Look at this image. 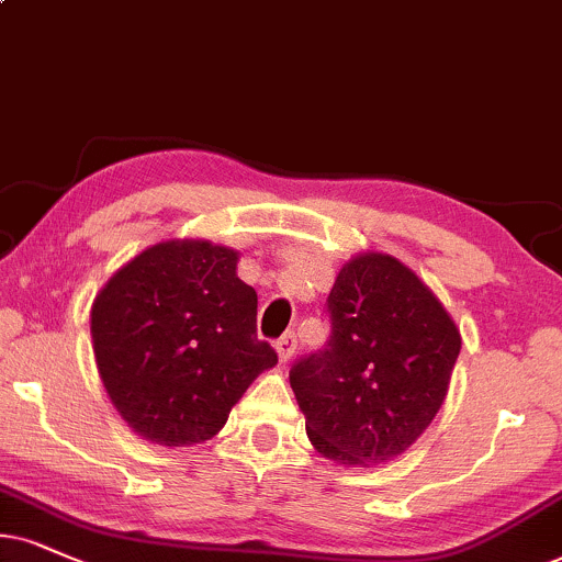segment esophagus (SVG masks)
Returning a JSON list of instances; mask_svg holds the SVG:
<instances>
[{
	"mask_svg": "<svg viewBox=\"0 0 562 562\" xmlns=\"http://www.w3.org/2000/svg\"><path fill=\"white\" fill-rule=\"evenodd\" d=\"M295 347H297V339H295V334H282V337L277 339V355H280V360H282V363H288V360L293 358Z\"/></svg>",
	"mask_w": 562,
	"mask_h": 562,
	"instance_id": "34e87169",
	"label": "esophagus"
}]
</instances>
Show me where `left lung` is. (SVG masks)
Instances as JSON below:
<instances>
[{
    "label": "left lung",
    "mask_w": 562,
    "mask_h": 562,
    "mask_svg": "<svg viewBox=\"0 0 562 562\" xmlns=\"http://www.w3.org/2000/svg\"><path fill=\"white\" fill-rule=\"evenodd\" d=\"M326 311L329 342L290 371L308 440L345 467L392 461L449 394L459 326L420 277L381 251L339 269Z\"/></svg>",
    "instance_id": "1"
}]
</instances>
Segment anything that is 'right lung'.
I'll use <instances>...</instances> for the list:
<instances>
[{
  "label": "right lung",
  "instance_id": "obj_1",
  "mask_svg": "<svg viewBox=\"0 0 562 562\" xmlns=\"http://www.w3.org/2000/svg\"><path fill=\"white\" fill-rule=\"evenodd\" d=\"M238 251L202 238L160 240L119 269L90 308L105 394L153 443L215 438L254 379L277 366L257 339V290Z\"/></svg>",
  "mask_w": 562,
  "mask_h": 562
}]
</instances>
